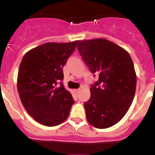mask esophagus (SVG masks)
<instances>
[{"instance_id":"esophagus-1","label":"esophagus","mask_w":155,"mask_h":155,"mask_svg":"<svg viewBox=\"0 0 155 155\" xmlns=\"http://www.w3.org/2000/svg\"><path fill=\"white\" fill-rule=\"evenodd\" d=\"M79 91H80V89H76V90H75V91H76V94H78V93H79Z\"/></svg>"}]
</instances>
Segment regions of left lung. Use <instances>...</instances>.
<instances>
[{"mask_svg": "<svg viewBox=\"0 0 155 155\" xmlns=\"http://www.w3.org/2000/svg\"><path fill=\"white\" fill-rule=\"evenodd\" d=\"M77 48L91 72L98 76L84 104L87 121L100 129L110 127L124 116L135 95L137 75L130 55L104 38L82 40Z\"/></svg>", "mask_w": 155, "mask_h": 155, "instance_id": "1", "label": "left lung"}]
</instances>
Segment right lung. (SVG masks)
Wrapping results in <instances>:
<instances>
[{"instance_id": "obj_1", "label": "right lung", "mask_w": 155, "mask_h": 155, "mask_svg": "<svg viewBox=\"0 0 155 155\" xmlns=\"http://www.w3.org/2000/svg\"><path fill=\"white\" fill-rule=\"evenodd\" d=\"M78 42L46 43L23 56L17 78L18 94L28 113L43 125L61 124L74 104L61 81L63 67Z\"/></svg>"}]
</instances>
